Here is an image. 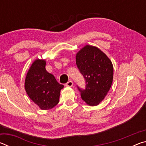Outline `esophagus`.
<instances>
[{"label":"esophagus","instance_id":"1","mask_svg":"<svg viewBox=\"0 0 146 146\" xmlns=\"http://www.w3.org/2000/svg\"><path fill=\"white\" fill-rule=\"evenodd\" d=\"M66 86H68V87H72L73 86V82L71 80L68 81V82L66 84Z\"/></svg>","mask_w":146,"mask_h":146}]
</instances>
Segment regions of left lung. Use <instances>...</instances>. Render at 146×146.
Returning <instances> with one entry per match:
<instances>
[{
	"instance_id": "left-lung-1",
	"label": "left lung",
	"mask_w": 146,
	"mask_h": 146,
	"mask_svg": "<svg viewBox=\"0 0 146 146\" xmlns=\"http://www.w3.org/2000/svg\"><path fill=\"white\" fill-rule=\"evenodd\" d=\"M76 64L84 76L86 88L81 98L88 106H95L104 99L113 79V66L106 54L96 46L86 45L76 54Z\"/></svg>"
}]
</instances>
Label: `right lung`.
Masks as SVG:
<instances>
[{
  "mask_svg": "<svg viewBox=\"0 0 146 146\" xmlns=\"http://www.w3.org/2000/svg\"><path fill=\"white\" fill-rule=\"evenodd\" d=\"M46 60L37 58L26 74L24 88L29 98L42 110L52 109L59 102L64 86L46 70Z\"/></svg>",
  "mask_w": 146,
  "mask_h": 146,
  "instance_id": "add662e5",
  "label": "right lung"
}]
</instances>
